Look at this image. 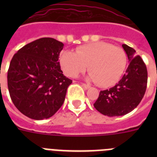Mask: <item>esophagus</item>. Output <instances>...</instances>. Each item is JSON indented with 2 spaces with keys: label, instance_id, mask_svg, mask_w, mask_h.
<instances>
[{
  "label": "esophagus",
  "instance_id": "esophagus-1",
  "mask_svg": "<svg viewBox=\"0 0 157 157\" xmlns=\"http://www.w3.org/2000/svg\"><path fill=\"white\" fill-rule=\"evenodd\" d=\"M82 86L84 88L86 89V90H88V89L90 88V86L89 85H86V84H85V83H82Z\"/></svg>",
  "mask_w": 157,
  "mask_h": 157
}]
</instances>
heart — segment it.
Wrapping results in <instances>:
<instances>
[{
  "instance_id": "1",
  "label": "heart",
  "mask_w": 157,
  "mask_h": 157,
  "mask_svg": "<svg viewBox=\"0 0 157 157\" xmlns=\"http://www.w3.org/2000/svg\"><path fill=\"white\" fill-rule=\"evenodd\" d=\"M60 65L67 76L75 77L88 67V79L101 87H109L120 79L127 66V55L123 48L110 43L97 41L82 45L76 52L64 51Z\"/></svg>"
}]
</instances>
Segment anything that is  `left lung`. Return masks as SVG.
<instances>
[{"instance_id": "8db88e82", "label": "left lung", "mask_w": 157, "mask_h": 157, "mask_svg": "<svg viewBox=\"0 0 157 157\" xmlns=\"http://www.w3.org/2000/svg\"><path fill=\"white\" fill-rule=\"evenodd\" d=\"M128 57L126 73L115 86L101 90L94 106L101 114L120 116L127 114L139 105L147 86L146 66L131 47L122 45Z\"/></svg>"}]
</instances>
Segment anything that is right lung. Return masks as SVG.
Here are the masks:
<instances>
[{"label": "right lung", "mask_w": 157, "mask_h": 157, "mask_svg": "<svg viewBox=\"0 0 157 157\" xmlns=\"http://www.w3.org/2000/svg\"><path fill=\"white\" fill-rule=\"evenodd\" d=\"M63 44L42 37L16 52L8 71L11 99L19 112L35 120L48 119L62 106L72 81L60 69L59 53Z\"/></svg>", "instance_id": "1"}]
</instances>
